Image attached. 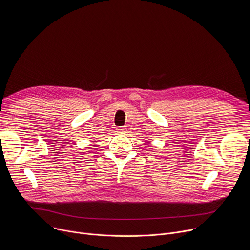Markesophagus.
<instances>
[{
    "instance_id": "esophagus-1",
    "label": "esophagus",
    "mask_w": 250,
    "mask_h": 250,
    "mask_svg": "<svg viewBox=\"0 0 250 250\" xmlns=\"http://www.w3.org/2000/svg\"><path fill=\"white\" fill-rule=\"evenodd\" d=\"M117 131L119 133H125L126 131V128H125V126H120L117 128Z\"/></svg>"
}]
</instances>
